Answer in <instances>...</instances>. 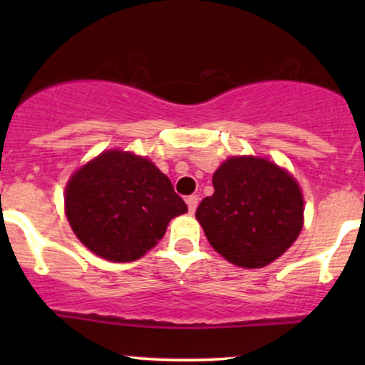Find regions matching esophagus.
<instances>
[{
    "mask_svg": "<svg viewBox=\"0 0 365 365\" xmlns=\"http://www.w3.org/2000/svg\"><path fill=\"white\" fill-rule=\"evenodd\" d=\"M197 204H199V197L197 195H188L187 197V206H188V211L194 212L197 209Z\"/></svg>",
    "mask_w": 365,
    "mask_h": 365,
    "instance_id": "1",
    "label": "esophagus"
}]
</instances>
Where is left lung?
Instances as JSON below:
<instances>
[{"mask_svg":"<svg viewBox=\"0 0 365 365\" xmlns=\"http://www.w3.org/2000/svg\"><path fill=\"white\" fill-rule=\"evenodd\" d=\"M212 187L215 194L199 204L195 217L226 261L264 267L297 240L304 197L288 171L262 158L233 156L212 175Z\"/></svg>","mask_w":365,"mask_h":365,"instance_id":"1","label":"left lung"}]
</instances>
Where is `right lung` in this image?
I'll return each instance as SVG.
<instances>
[{
    "label": "right lung",
    "instance_id": "right-lung-1",
    "mask_svg": "<svg viewBox=\"0 0 365 365\" xmlns=\"http://www.w3.org/2000/svg\"><path fill=\"white\" fill-rule=\"evenodd\" d=\"M65 212L87 249L108 261L130 262L161 240L187 204L153 161L106 150L72 175Z\"/></svg>",
    "mask_w": 365,
    "mask_h": 365
}]
</instances>
